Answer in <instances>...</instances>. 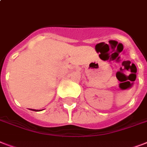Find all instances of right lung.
<instances>
[{"instance_id":"1","label":"right lung","mask_w":147,"mask_h":147,"mask_svg":"<svg viewBox=\"0 0 147 147\" xmlns=\"http://www.w3.org/2000/svg\"><path fill=\"white\" fill-rule=\"evenodd\" d=\"M32 111H39L38 110H34V109H33V110H32ZM40 111H41V110H40Z\"/></svg>"}]
</instances>
